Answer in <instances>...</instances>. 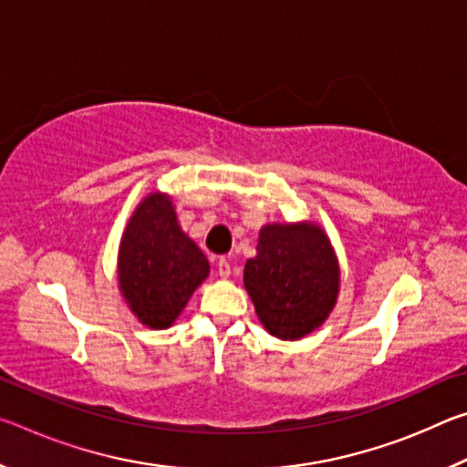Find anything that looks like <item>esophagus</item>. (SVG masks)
Returning a JSON list of instances; mask_svg holds the SVG:
<instances>
[{
	"instance_id": "esophagus-1",
	"label": "esophagus",
	"mask_w": 467,
	"mask_h": 467,
	"mask_svg": "<svg viewBox=\"0 0 467 467\" xmlns=\"http://www.w3.org/2000/svg\"><path fill=\"white\" fill-rule=\"evenodd\" d=\"M218 275L224 280L231 275V264H228V259H220L218 262Z\"/></svg>"
}]
</instances>
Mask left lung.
Masks as SVG:
<instances>
[{"label":"left lung","instance_id":"obj_1","mask_svg":"<svg viewBox=\"0 0 467 467\" xmlns=\"http://www.w3.org/2000/svg\"><path fill=\"white\" fill-rule=\"evenodd\" d=\"M243 284L257 319L278 339H300L327 321L339 295V262L317 223H274L259 231Z\"/></svg>","mask_w":467,"mask_h":467}]
</instances>
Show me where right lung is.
<instances>
[{
	"mask_svg": "<svg viewBox=\"0 0 467 467\" xmlns=\"http://www.w3.org/2000/svg\"><path fill=\"white\" fill-rule=\"evenodd\" d=\"M208 274V259L179 226L171 195L148 193L117 251V286L133 317L150 329L171 327Z\"/></svg>",
	"mask_w": 467,
	"mask_h": 467,
	"instance_id": "right-lung-1",
	"label": "right lung"
}]
</instances>
